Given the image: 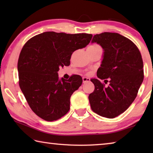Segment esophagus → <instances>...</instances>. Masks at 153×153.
Masks as SVG:
<instances>
[{
    "mask_svg": "<svg viewBox=\"0 0 153 153\" xmlns=\"http://www.w3.org/2000/svg\"><path fill=\"white\" fill-rule=\"evenodd\" d=\"M82 80H83V83H86V82H90V79L88 78V77H84L82 78Z\"/></svg>",
    "mask_w": 153,
    "mask_h": 153,
    "instance_id": "1",
    "label": "esophagus"
}]
</instances>
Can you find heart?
Wrapping results in <instances>:
<instances>
[{
    "label": "heart",
    "instance_id": "heart-1",
    "mask_svg": "<svg viewBox=\"0 0 153 153\" xmlns=\"http://www.w3.org/2000/svg\"><path fill=\"white\" fill-rule=\"evenodd\" d=\"M97 47H99V46L97 45H93L88 46V48H97Z\"/></svg>",
    "mask_w": 153,
    "mask_h": 153
}]
</instances>
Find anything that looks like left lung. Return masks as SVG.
Returning <instances> with one entry per match:
<instances>
[{
    "instance_id": "left-lung-1",
    "label": "left lung",
    "mask_w": 153,
    "mask_h": 153,
    "mask_svg": "<svg viewBox=\"0 0 153 153\" xmlns=\"http://www.w3.org/2000/svg\"><path fill=\"white\" fill-rule=\"evenodd\" d=\"M103 48V59L97 77L92 79L94 90L88 97L92 110L102 117L114 118L123 113L134 102L144 79L140 52L133 42L117 33L96 34L92 43ZM108 79L107 80V79Z\"/></svg>"
}]
</instances>
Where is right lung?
<instances>
[{
  "label": "right lung",
  "instance_id": "obj_1",
  "mask_svg": "<svg viewBox=\"0 0 153 153\" xmlns=\"http://www.w3.org/2000/svg\"><path fill=\"white\" fill-rule=\"evenodd\" d=\"M88 33L46 32L25 44L17 63L19 84L28 105L38 117L57 120L70 108V97L82 84L78 75L59 79V67L69 66L72 53L88 45Z\"/></svg>",
  "mask_w": 153,
  "mask_h": 153
}]
</instances>
